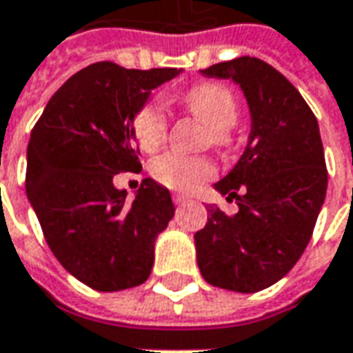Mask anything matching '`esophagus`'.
I'll list each match as a JSON object with an SVG mask.
<instances>
[{
	"instance_id": "34e87169",
	"label": "esophagus",
	"mask_w": 353,
	"mask_h": 353,
	"mask_svg": "<svg viewBox=\"0 0 353 353\" xmlns=\"http://www.w3.org/2000/svg\"><path fill=\"white\" fill-rule=\"evenodd\" d=\"M172 202H174L176 206H183V204H188V202H190V198L183 196V194H174V196H172Z\"/></svg>"
}]
</instances>
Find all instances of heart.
I'll use <instances>...</instances> for the list:
<instances>
[{
	"label": "heart",
	"mask_w": 353,
	"mask_h": 353,
	"mask_svg": "<svg viewBox=\"0 0 353 353\" xmlns=\"http://www.w3.org/2000/svg\"><path fill=\"white\" fill-rule=\"evenodd\" d=\"M186 108L208 123V141L216 147H230L232 145V128L236 125L237 100L234 92L222 84H198L190 88L184 96ZM169 129L167 110L161 100H149L133 114L131 131L137 145L145 153L157 151L165 139ZM151 176L157 183L167 186L170 190L190 192L196 186L212 179L216 174V163L210 157H188L179 153H167L157 157L151 163Z\"/></svg>",
	"instance_id": "1"
}]
</instances>
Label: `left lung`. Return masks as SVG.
Here are the masks:
<instances>
[{
	"label": "left lung",
	"mask_w": 353,
	"mask_h": 353,
	"mask_svg": "<svg viewBox=\"0 0 353 353\" xmlns=\"http://www.w3.org/2000/svg\"><path fill=\"white\" fill-rule=\"evenodd\" d=\"M202 74L239 84L251 135L234 170L214 184L237 212L210 206L208 222L194 234L198 267L218 289L263 291L301 259L326 196L319 121L299 90L261 59L218 62Z\"/></svg>",
	"instance_id": "1"
}]
</instances>
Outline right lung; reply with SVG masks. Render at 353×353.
<instances>
[{
  "instance_id": "1",
  "label": "right lung",
  "mask_w": 353,
  "mask_h": 353,
  "mask_svg": "<svg viewBox=\"0 0 353 353\" xmlns=\"http://www.w3.org/2000/svg\"><path fill=\"white\" fill-rule=\"evenodd\" d=\"M176 74L94 62L54 92L31 131L25 188L43 236L62 267L96 291L145 283L155 237L174 216L165 186L143 179L128 202L114 176L141 170L131 119L149 90Z\"/></svg>"
}]
</instances>
